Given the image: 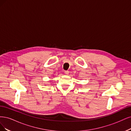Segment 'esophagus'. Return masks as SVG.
<instances>
[{
    "label": "esophagus",
    "instance_id": "1",
    "mask_svg": "<svg viewBox=\"0 0 131 131\" xmlns=\"http://www.w3.org/2000/svg\"><path fill=\"white\" fill-rule=\"evenodd\" d=\"M65 74L66 75H68L69 74V71H65Z\"/></svg>",
    "mask_w": 131,
    "mask_h": 131
}]
</instances>
